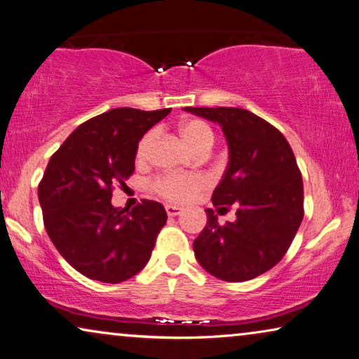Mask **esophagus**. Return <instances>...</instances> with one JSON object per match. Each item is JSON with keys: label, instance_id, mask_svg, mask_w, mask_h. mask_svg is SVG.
Returning a JSON list of instances; mask_svg holds the SVG:
<instances>
[{"label": "esophagus", "instance_id": "34e87169", "mask_svg": "<svg viewBox=\"0 0 359 359\" xmlns=\"http://www.w3.org/2000/svg\"><path fill=\"white\" fill-rule=\"evenodd\" d=\"M165 212H168V216H179V214L182 212V208L174 206V205H168L165 206Z\"/></svg>", "mask_w": 359, "mask_h": 359}]
</instances>
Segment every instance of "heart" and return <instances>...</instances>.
Returning <instances> with one entry per match:
<instances>
[{
	"mask_svg": "<svg viewBox=\"0 0 359 359\" xmlns=\"http://www.w3.org/2000/svg\"><path fill=\"white\" fill-rule=\"evenodd\" d=\"M180 135L195 148L198 153L210 151L214 145L212 128L200 119H189L180 124ZM156 132L149 130L140 138L137 145L135 159L137 163H145L149 156V149L153 147ZM206 179L196 174H165L151 182V189L159 196L174 203H185L196 196L206 187Z\"/></svg>",
	"mask_w": 359,
	"mask_h": 359,
	"instance_id": "b5f03b06",
	"label": "heart"
}]
</instances>
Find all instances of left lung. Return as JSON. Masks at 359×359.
<instances>
[{
  "mask_svg": "<svg viewBox=\"0 0 359 359\" xmlns=\"http://www.w3.org/2000/svg\"><path fill=\"white\" fill-rule=\"evenodd\" d=\"M217 122L229 145V164L212 191L219 211L237 219L219 226L212 210L194 242L198 263L226 282L255 279L287 253L303 221V180L285 137L240 108H184Z\"/></svg>",
  "mask_w": 359,
  "mask_h": 359,
  "instance_id": "left-lung-1",
  "label": "left lung"
}]
</instances>
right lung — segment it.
Returning <instances> with one entry per match:
<instances>
[{
    "mask_svg": "<svg viewBox=\"0 0 359 359\" xmlns=\"http://www.w3.org/2000/svg\"><path fill=\"white\" fill-rule=\"evenodd\" d=\"M169 112H103L79 126L46 165L39 185L45 229L62 258L88 279L124 282L151 256L168 221L164 206L142 200L128 211L112 206L111 198L133 174L140 138Z\"/></svg>",
    "mask_w": 359,
    "mask_h": 359,
    "instance_id": "obj_1",
    "label": "right lung"
}]
</instances>
